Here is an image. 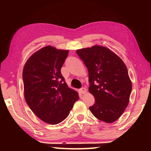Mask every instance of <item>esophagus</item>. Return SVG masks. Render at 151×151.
<instances>
[{"label":"esophagus","mask_w":151,"mask_h":151,"mask_svg":"<svg viewBox=\"0 0 151 151\" xmlns=\"http://www.w3.org/2000/svg\"><path fill=\"white\" fill-rule=\"evenodd\" d=\"M79 91H80V93L81 94H85L86 93V89L85 88H82L79 90Z\"/></svg>","instance_id":"34e87169"}]
</instances>
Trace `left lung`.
I'll list each match as a JSON object with an SVG mask.
<instances>
[{"instance_id": "left-lung-1", "label": "left lung", "mask_w": 151, "mask_h": 151, "mask_svg": "<svg viewBox=\"0 0 151 151\" xmlns=\"http://www.w3.org/2000/svg\"><path fill=\"white\" fill-rule=\"evenodd\" d=\"M76 53L88 68V91L95 99L89 109L102 121H116L129 104L132 91L126 65L118 55L103 46L81 48Z\"/></svg>"}]
</instances>
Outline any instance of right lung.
I'll use <instances>...</instances> for the list:
<instances>
[{"instance_id":"right-lung-1","label":"right lung","mask_w":151,"mask_h":151,"mask_svg":"<svg viewBox=\"0 0 151 151\" xmlns=\"http://www.w3.org/2000/svg\"><path fill=\"white\" fill-rule=\"evenodd\" d=\"M68 53L47 46L30 56L23 68L25 101L36 115L50 124L64 121L79 99L60 73Z\"/></svg>"}]
</instances>
